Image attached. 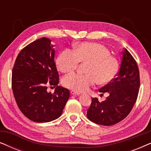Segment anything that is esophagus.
Masks as SVG:
<instances>
[{"mask_svg": "<svg viewBox=\"0 0 151 151\" xmlns=\"http://www.w3.org/2000/svg\"><path fill=\"white\" fill-rule=\"evenodd\" d=\"M70 93H71V95H76V96H80V95L81 94L80 93L76 92V91H73V90H71V91H70Z\"/></svg>", "mask_w": 151, "mask_h": 151, "instance_id": "esophagus-1", "label": "esophagus"}]
</instances>
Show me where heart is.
<instances>
[{"instance_id": "heart-1", "label": "heart", "mask_w": 151, "mask_h": 151, "mask_svg": "<svg viewBox=\"0 0 151 151\" xmlns=\"http://www.w3.org/2000/svg\"><path fill=\"white\" fill-rule=\"evenodd\" d=\"M80 63H87L86 74L75 73L63 80L66 88L76 92H84L97 81L100 84L111 82L118 71V62L111 56L106 47L98 43L82 42L74 46V51L65 49L60 53L56 63L64 73H70Z\"/></svg>"}]
</instances>
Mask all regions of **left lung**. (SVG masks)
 <instances>
[{"mask_svg":"<svg viewBox=\"0 0 151 151\" xmlns=\"http://www.w3.org/2000/svg\"><path fill=\"white\" fill-rule=\"evenodd\" d=\"M140 86L137 63L127 49L122 51L119 71L115 78L101 88L100 93H109L102 102L92 98L87 110L89 120L100 125L111 126L119 122L129 114L137 100Z\"/></svg>","mask_w":151,"mask_h":151,"instance_id":"8db88e82","label":"left lung"}]
</instances>
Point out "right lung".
Wrapping results in <instances>:
<instances>
[{
	"label": "right lung",
	"instance_id": "obj_1",
	"mask_svg": "<svg viewBox=\"0 0 151 151\" xmlns=\"http://www.w3.org/2000/svg\"><path fill=\"white\" fill-rule=\"evenodd\" d=\"M51 42L42 38L26 46L18 53L12 70V90L18 108L35 122L58 118L70 96L69 89L58 86L59 75ZM47 85L57 87L53 94L47 92Z\"/></svg>",
	"mask_w": 151,
	"mask_h": 151
}]
</instances>
